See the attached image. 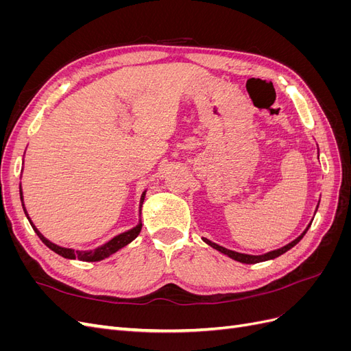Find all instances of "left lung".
I'll list each match as a JSON object with an SVG mask.
<instances>
[{
  "instance_id": "left-lung-1",
  "label": "left lung",
  "mask_w": 351,
  "mask_h": 351,
  "mask_svg": "<svg viewBox=\"0 0 351 351\" xmlns=\"http://www.w3.org/2000/svg\"><path fill=\"white\" fill-rule=\"evenodd\" d=\"M317 158H319V155H317ZM319 202H321V199H319ZM319 202H317V205H316V210H317V206H319ZM316 210H315V214H316ZM312 221H313V219H312ZM312 221L309 222V226H307V227L304 228V231L302 232V234H300L299 237H297V239H294L291 243L285 244V246H282V247H280V249H277V250H271V252L263 253V254H246V253H239V252H234V250H230V249L222 247V246H219V244H217V243H214V241H210V240H208V239H205V237H202V240H204V241L208 244V246H210L212 249H215V250H218V252H221V253L227 254L228 258L234 259V261H237V262H241V263H259V262H265V261H271V259L278 258V256H281L282 253H285L287 250H290L291 247H294L295 244L303 239V236L306 234L307 230H309V227L312 226Z\"/></svg>"
}]
</instances>
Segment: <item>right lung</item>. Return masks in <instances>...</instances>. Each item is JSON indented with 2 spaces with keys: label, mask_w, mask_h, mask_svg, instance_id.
Segmentation results:
<instances>
[{
  "label": "right lung",
  "mask_w": 351,
  "mask_h": 351,
  "mask_svg": "<svg viewBox=\"0 0 351 351\" xmlns=\"http://www.w3.org/2000/svg\"><path fill=\"white\" fill-rule=\"evenodd\" d=\"M145 196H146V190L142 193L141 196V204H139V214H142V205H143V200H145ZM20 200H22V206H23V210L25 214L30 222L32 228L35 230V232L38 234V237L42 240V243L45 244V246H48L52 252H56L57 254H60V256L66 258V259H79V261H83V262H98V261H102L105 258H110L112 253L119 252L120 249H123L124 246H127V244L132 243L137 236H139V232L142 230V219H139V222H137V226L127 230L124 232H121V234L112 237L110 241L104 243L102 246L97 247V249H92V250H74V249H69V247H61L58 246V244L49 241L47 237H44V234L35 227L34 222H32L27 210L25 208V202H23V192H22V183H20Z\"/></svg>",
  "instance_id": "add662e5"
}]
</instances>
